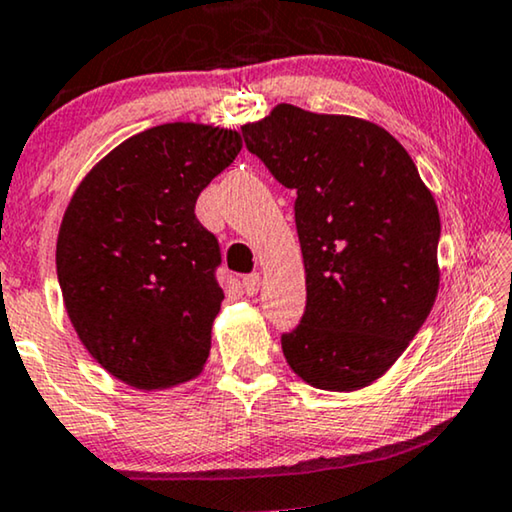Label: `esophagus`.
I'll return each mask as SVG.
<instances>
[{"mask_svg": "<svg viewBox=\"0 0 512 512\" xmlns=\"http://www.w3.org/2000/svg\"><path fill=\"white\" fill-rule=\"evenodd\" d=\"M241 283H243V292L253 297V294H257V290H259V283H262V276H259V273H248V276H243Z\"/></svg>", "mask_w": 512, "mask_h": 512, "instance_id": "obj_1", "label": "esophagus"}]
</instances>
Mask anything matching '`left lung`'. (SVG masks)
Segmentation results:
<instances>
[{
	"label": "left lung",
	"instance_id": "1",
	"mask_svg": "<svg viewBox=\"0 0 512 512\" xmlns=\"http://www.w3.org/2000/svg\"><path fill=\"white\" fill-rule=\"evenodd\" d=\"M241 134L297 192L306 308L280 336L287 364L320 390L366 387L397 362L436 301V201L406 148L373 122L278 104Z\"/></svg>",
	"mask_w": 512,
	"mask_h": 512
}]
</instances>
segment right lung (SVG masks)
Instances as JSON below:
<instances>
[{"mask_svg":"<svg viewBox=\"0 0 512 512\" xmlns=\"http://www.w3.org/2000/svg\"><path fill=\"white\" fill-rule=\"evenodd\" d=\"M241 134L169 122L122 141L78 185L57 236V280L78 338L139 390L197 376L225 292L201 190L241 153Z\"/></svg>","mask_w":512,"mask_h":512,"instance_id":"obj_1","label":"right lung"}]
</instances>
